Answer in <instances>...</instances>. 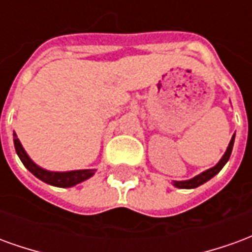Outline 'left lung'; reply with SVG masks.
Returning a JSON list of instances; mask_svg holds the SVG:
<instances>
[{
    "label": "left lung",
    "instance_id": "obj_1",
    "mask_svg": "<svg viewBox=\"0 0 252 252\" xmlns=\"http://www.w3.org/2000/svg\"><path fill=\"white\" fill-rule=\"evenodd\" d=\"M233 142H235V135L231 139V142H229V146H228L227 151L224 154V157L220 159V162L215 166V167H212V169L206 170L204 173H201L200 175H197L194 178H191L189 181H174V186L175 188H180V189H194L197 186L202 185V184H205L206 181H209L211 178H213L215 175L220 171V170L224 167V164L227 163L228 159L231 157V153H232V147H233Z\"/></svg>",
    "mask_w": 252,
    "mask_h": 252
}]
</instances>
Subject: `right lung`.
Listing matches in <instances>:
<instances>
[{
  "mask_svg": "<svg viewBox=\"0 0 252 252\" xmlns=\"http://www.w3.org/2000/svg\"><path fill=\"white\" fill-rule=\"evenodd\" d=\"M13 142L16 153L19 155V158L21 159V162L24 164L27 169L30 170L32 174L37 177L39 180H41L46 184H50L52 186H58V188H71V186L77 185L82 181L88 180L92 175L94 174L95 170H77V171H67V173H54V171H47V170L40 169L39 166H36L30 157L27 155L24 151V148L21 146V143L17 139V135L13 133Z\"/></svg>",
  "mask_w": 252,
  "mask_h": 252,
  "instance_id": "obj_1",
  "label": "right lung"
}]
</instances>
